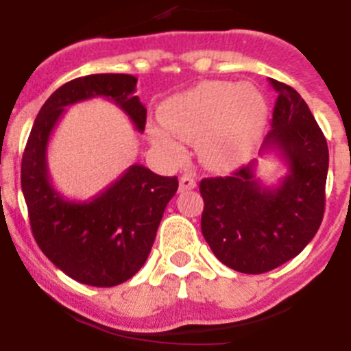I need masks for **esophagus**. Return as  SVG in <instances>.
Masks as SVG:
<instances>
[{"label":"esophagus","instance_id":"obj_1","mask_svg":"<svg viewBox=\"0 0 351 351\" xmlns=\"http://www.w3.org/2000/svg\"><path fill=\"white\" fill-rule=\"evenodd\" d=\"M197 186V178L193 175H189V173H185V175L180 178V192H186V190H193Z\"/></svg>","mask_w":351,"mask_h":351}]
</instances>
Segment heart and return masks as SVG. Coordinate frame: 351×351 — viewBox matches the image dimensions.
Returning a JSON list of instances; mask_svg holds the SVG:
<instances>
[{
    "instance_id": "b5f03b06",
    "label": "heart",
    "mask_w": 351,
    "mask_h": 351,
    "mask_svg": "<svg viewBox=\"0 0 351 351\" xmlns=\"http://www.w3.org/2000/svg\"><path fill=\"white\" fill-rule=\"evenodd\" d=\"M159 117L161 123H149L147 136L166 159L180 161L189 139L200 141L208 162L228 165L258 143L267 122V101L251 84L210 81L166 100Z\"/></svg>"
}]
</instances>
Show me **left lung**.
I'll return each instance as SVG.
<instances>
[{
	"instance_id": "1",
	"label": "left lung",
	"mask_w": 351,
	"mask_h": 351,
	"mask_svg": "<svg viewBox=\"0 0 351 351\" xmlns=\"http://www.w3.org/2000/svg\"><path fill=\"white\" fill-rule=\"evenodd\" d=\"M277 101L260 154L277 153L289 173L274 186L256 178V159L231 176L204 178L202 234L221 263L241 274H265L300 253L324 215L328 144L306 101L270 80Z\"/></svg>"
}]
</instances>
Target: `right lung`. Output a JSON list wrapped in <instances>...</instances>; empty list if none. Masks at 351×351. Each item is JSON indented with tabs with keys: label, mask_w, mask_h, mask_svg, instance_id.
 <instances>
[{
	"label": "right lung",
	"mask_w": 351,
	"mask_h": 351,
	"mask_svg": "<svg viewBox=\"0 0 351 351\" xmlns=\"http://www.w3.org/2000/svg\"><path fill=\"white\" fill-rule=\"evenodd\" d=\"M136 83L130 74H90L62 84L42 105L22 158V190L35 241L59 270L84 285H119L141 270L178 178L132 165L90 200H67L51 182L49 139L66 107L98 97L112 100L143 132L146 107L134 95Z\"/></svg>",
	"instance_id": "add662e5"
}]
</instances>
